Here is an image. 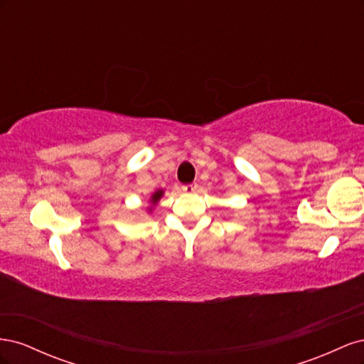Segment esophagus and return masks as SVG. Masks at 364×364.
<instances>
[{"label": "esophagus", "mask_w": 364, "mask_h": 364, "mask_svg": "<svg viewBox=\"0 0 364 364\" xmlns=\"http://www.w3.org/2000/svg\"><path fill=\"white\" fill-rule=\"evenodd\" d=\"M197 188H199V186H197V183H188V185H183L182 186V191L183 193H196Z\"/></svg>", "instance_id": "34e87169"}]
</instances>
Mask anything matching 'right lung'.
Wrapping results in <instances>:
<instances>
[{
	"label": "right lung",
	"instance_id": "add662e5",
	"mask_svg": "<svg viewBox=\"0 0 364 364\" xmlns=\"http://www.w3.org/2000/svg\"><path fill=\"white\" fill-rule=\"evenodd\" d=\"M164 193H165L164 190H156L155 193H153V194L150 196V199H149V203H150V205L147 206V211H149V213H151L153 208H155V206L158 205V202L161 200V197L164 196Z\"/></svg>",
	"mask_w": 364,
	"mask_h": 364
}]
</instances>
